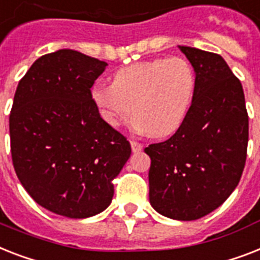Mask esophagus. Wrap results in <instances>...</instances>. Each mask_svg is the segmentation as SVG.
<instances>
[{
	"mask_svg": "<svg viewBox=\"0 0 260 260\" xmlns=\"http://www.w3.org/2000/svg\"><path fill=\"white\" fill-rule=\"evenodd\" d=\"M130 145H132V150L134 151V153H137V151H141L142 150V143L137 142V141H130Z\"/></svg>",
	"mask_w": 260,
	"mask_h": 260,
	"instance_id": "1",
	"label": "esophagus"
}]
</instances>
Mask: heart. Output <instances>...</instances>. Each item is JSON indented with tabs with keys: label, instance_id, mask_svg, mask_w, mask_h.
Listing matches in <instances>:
<instances>
[{
	"label": "heart",
	"instance_id": "obj_1",
	"mask_svg": "<svg viewBox=\"0 0 260 260\" xmlns=\"http://www.w3.org/2000/svg\"><path fill=\"white\" fill-rule=\"evenodd\" d=\"M196 72L184 57H161L124 67L113 84L95 86L91 98L101 117L118 127L136 114L134 126L162 138L178 132L196 94Z\"/></svg>",
	"mask_w": 260,
	"mask_h": 260
}]
</instances>
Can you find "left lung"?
Wrapping results in <instances>:
<instances>
[{"instance_id":"8db88e82","label":"left lung","mask_w":260,"mask_h":260,"mask_svg":"<svg viewBox=\"0 0 260 260\" xmlns=\"http://www.w3.org/2000/svg\"><path fill=\"white\" fill-rule=\"evenodd\" d=\"M178 48L196 72L192 109L178 132L145 153L151 159V207L189 221L219 208L238 186L246 165L248 114L242 83L221 56Z\"/></svg>"}]
</instances>
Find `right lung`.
Listing matches in <instances>:
<instances>
[{"mask_svg": "<svg viewBox=\"0 0 260 260\" xmlns=\"http://www.w3.org/2000/svg\"><path fill=\"white\" fill-rule=\"evenodd\" d=\"M106 67L72 49L41 56L18 83L9 115L18 180L37 204L71 219L111 204L113 180L132 154L128 141L102 119L91 98Z\"/></svg>", "mask_w": 260, "mask_h": 260, "instance_id": "obj_1", "label": "right lung"}]
</instances>
